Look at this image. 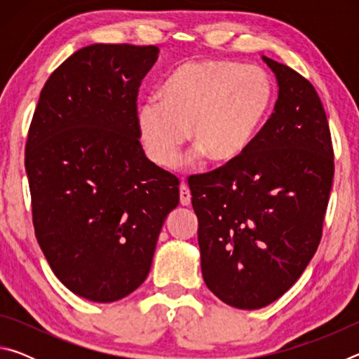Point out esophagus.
Here are the masks:
<instances>
[{
	"mask_svg": "<svg viewBox=\"0 0 359 359\" xmlns=\"http://www.w3.org/2000/svg\"><path fill=\"white\" fill-rule=\"evenodd\" d=\"M179 193H180V204L182 205H190L191 204L190 188H188L185 184H182L180 188H179Z\"/></svg>",
	"mask_w": 359,
	"mask_h": 359,
	"instance_id": "1",
	"label": "esophagus"
}]
</instances>
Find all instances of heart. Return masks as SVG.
<instances>
[{
  "label": "heart",
  "mask_w": 359,
  "mask_h": 359,
  "mask_svg": "<svg viewBox=\"0 0 359 359\" xmlns=\"http://www.w3.org/2000/svg\"><path fill=\"white\" fill-rule=\"evenodd\" d=\"M272 88L258 66L190 62L175 69L163 98L150 96L137 109L144 150L160 168H172L191 141L215 165L245 154L271 104Z\"/></svg>",
  "instance_id": "heart-1"
}]
</instances>
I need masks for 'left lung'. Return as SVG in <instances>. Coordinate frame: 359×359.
Listing matches in <instances>:
<instances>
[{"label": "left lung", "mask_w": 359, "mask_h": 359, "mask_svg": "<svg viewBox=\"0 0 359 359\" xmlns=\"http://www.w3.org/2000/svg\"><path fill=\"white\" fill-rule=\"evenodd\" d=\"M263 60L278 83L274 112L239 160L188 180L204 282L244 311L278 299L311 263L334 177L317 90L290 66Z\"/></svg>", "instance_id": "obj_1"}]
</instances>
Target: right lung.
Wrapping results in <instances>:
<instances>
[{"mask_svg":"<svg viewBox=\"0 0 359 359\" xmlns=\"http://www.w3.org/2000/svg\"><path fill=\"white\" fill-rule=\"evenodd\" d=\"M156 46L93 44L47 79L25 145L33 226L72 293L114 302L149 276L179 179L144 154L137 93Z\"/></svg>","mask_w":359,"mask_h":359,"instance_id":"obj_1","label":"right lung"}]
</instances>
